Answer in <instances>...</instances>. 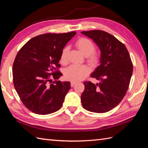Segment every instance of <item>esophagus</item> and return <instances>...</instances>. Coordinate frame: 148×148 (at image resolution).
Listing matches in <instances>:
<instances>
[{
  "mask_svg": "<svg viewBox=\"0 0 148 148\" xmlns=\"http://www.w3.org/2000/svg\"><path fill=\"white\" fill-rule=\"evenodd\" d=\"M76 83H77L76 82V81H71V85L72 87V86H74Z\"/></svg>",
  "mask_w": 148,
  "mask_h": 148,
  "instance_id": "34e87169",
  "label": "esophagus"
}]
</instances>
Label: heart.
Segmentation results:
<instances>
[{"label":"heart","instance_id":"heart-1","mask_svg":"<svg viewBox=\"0 0 148 148\" xmlns=\"http://www.w3.org/2000/svg\"><path fill=\"white\" fill-rule=\"evenodd\" d=\"M75 46L77 49L86 56L87 62L90 65H96L99 62V57L98 54L94 51L95 45L92 40L84 37L77 39L75 42ZM69 48L65 47L62 49L60 61L62 64L67 63V55ZM90 72V69L85 65H72L65 69L64 76L65 79L72 81H78L83 79Z\"/></svg>","mask_w":148,"mask_h":148}]
</instances>
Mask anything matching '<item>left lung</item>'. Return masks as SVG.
I'll list each match as a JSON object with an SVG mask.
<instances>
[{"label": "left lung", "mask_w": 148, "mask_h": 148, "mask_svg": "<svg viewBox=\"0 0 148 148\" xmlns=\"http://www.w3.org/2000/svg\"><path fill=\"white\" fill-rule=\"evenodd\" d=\"M81 34L93 39L100 51V65L90 76L99 83H84L81 103L90 112H108L120 103L129 86L133 72L129 53L123 44L104 31H84Z\"/></svg>", "instance_id": "left-lung-1"}]
</instances>
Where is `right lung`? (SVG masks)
<instances>
[{"instance_id": "obj_1", "label": "right lung", "mask_w": 148, "mask_h": 148, "mask_svg": "<svg viewBox=\"0 0 148 148\" xmlns=\"http://www.w3.org/2000/svg\"><path fill=\"white\" fill-rule=\"evenodd\" d=\"M76 34L37 36L17 53L12 65L14 86L24 106L36 114H51L62 108L71 83L57 81L62 74L56 68L60 67L62 49ZM51 77L55 79L52 84Z\"/></svg>"}]
</instances>
